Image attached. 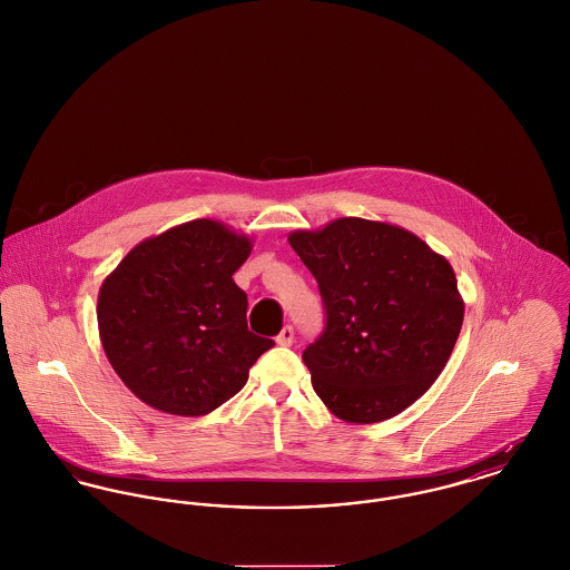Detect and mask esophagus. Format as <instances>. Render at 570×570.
I'll list each match as a JSON object with an SVG mask.
<instances>
[{
  "instance_id": "1",
  "label": "esophagus",
  "mask_w": 570,
  "mask_h": 570,
  "mask_svg": "<svg viewBox=\"0 0 570 570\" xmlns=\"http://www.w3.org/2000/svg\"><path fill=\"white\" fill-rule=\"evenodd\" d=\"M275 342H277L279 346H291V344L295 342V330H293L291 325H286V327H284V330L277 334Z\"/></svg>"
}]
</instances>
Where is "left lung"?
Masks as SVG:
<instances>
[{"instance_id":"8db88e82","label":"left lung","mask_w":570,"mask_h":570,"mask_svg":"<svg viewBox=\"0 0 570 570\" xmlns=\"http://www.w3.org/2000/svg\"><path fill=\"white\" fill-rule=\"evenodd\" d=\"M288 243L325 303V332L303 362L335 417L383 422L426 394L465 316L450 263L401 226L362 217L291 233Z\"/></svg>"}]
</instances>
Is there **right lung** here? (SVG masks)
<instances>
[{
    "label": "right lung",
    "instance_id": "right-lung-1",
    "mask_svg": "<svg viewBox=\"0 0 570 570\" xmlns=\"http://www.w3.org/2000/svg\"><path fill=\"white\" fill-rule=\"evenodd\" d=\"M252 238L194 219L144 238L99 291L102 351L135 396L196 417L230 401L273 340L247 330V295L233 279Z\"/></svg>",
    "mask_w": 570,
    "mask_h": 570
}]
</instances>
